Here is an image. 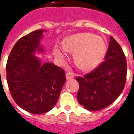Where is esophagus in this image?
<instances>
[{"label": "esophagus", "mask_w": 134, "mask_h": 134, "mask_svg": "<svg viewBox=\"0 0 134 134\" xmlns=\"http://www.w3.org/2000/svg\"><path fill=\"white\" fill-rule=\"evenodd\" d=\"M75 74L72 71H69L68 72H67L66 74V78H67V80H71V79H72V78H74Z\"/></svg>", "instance_id": "esophagus-1"}]
</instances>
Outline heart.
<instances>
[{
  "label": "heart",
  "mask_w": 134,
  "mask_h": 134,
  "mask_svg": "<svg viewBox=\"0 0 134 134\" xmlns=\"http://www.w3.org/2000/svg\"><path fill=\"white\" fill-rule=\"evenodd\" d=\"M65 51L75 53L78 67L84 71H92L100 65L106 54V43L101 37L91 33H80L71 36L63 41ZM55 56L63 59L65 54L58 47L54 49Z\"/></svg>",
  "instance_id": "heart-1"
}]
</instances>
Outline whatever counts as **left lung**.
Instances as JSON below:
<instances>
[{
  "mask_svg": "<svg viewBox=\"0 0 134 134\" xmlns=\"http://www.w3.org/2000/svg\"><path fill=\"white\" fill-rule=\"evenodd\" d=\"M127 77V60L121 47L112 36L105 60L92 72L77 77L78 103L90 111L106 108L119 96Z\"/></svg>",
  "mask_w": 134,
  "mask_h": 134,
  "instance_id": "8db88e82",
  "label": "left lung"
}]
</instances>
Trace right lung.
I'll return each instance as SVG.
<instances>
[{"instance_id":"obj_1","label":"right lung","mask_w":134,"mask_h":134,"mask_svg":"<svg viewBox=\"0 0 134 134\" xmlns=\"http://www.w3.org/2000/svg\"><path fill=\"white\" fill-rule=\"evenodd\" d=\"M38 29L22 37L14 44L6 65L7 81L13 99L24 110L41 114L57 103L66 81L63 69L52 63H41L36 52H42Z\"/></svg>"}]
</instances>
